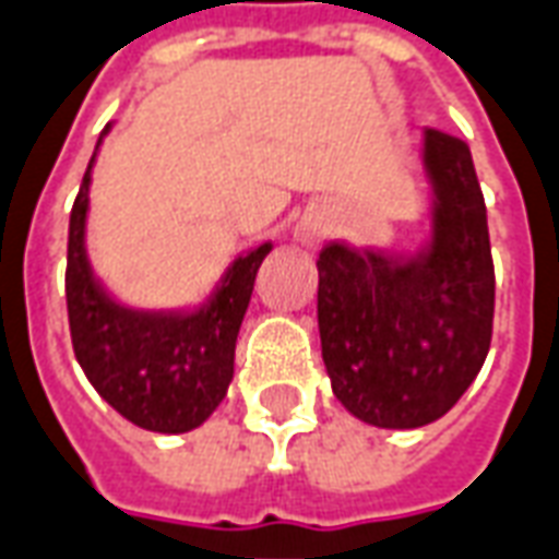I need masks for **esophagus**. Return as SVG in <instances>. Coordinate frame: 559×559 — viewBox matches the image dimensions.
Instances as JSON below:
<instances>
[{"instance_id": "34e87169", "label": "esophagus", "mask_w": 559, "mask_h": 559, "mask_svg": "<svg viewBox=\"0 0 559 559\" xmlns=\"http://www.w3.org/2000/svg\"><path fill=\"white\" fill-rule=\"evenodd\" d=\"M300 240H304V243H319V235L307 228V231H300Z\"/></svg>"}]
</instances>
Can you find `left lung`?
Segmentation results:
<instances>
[{
    "label": "left lung",
    "instance_id": "obj_1",
    "mask_svg": "<svg viewBox=\"0 0 559 559\" xmlns=\"http://www.w3.org/2000/svg\"><path fill=\"white\" fill-rule=\"evenodd\" d=\"M430 240L415 255L319 252V334L336 400L373 427L409 430L473 385L493 334L488 210L469 146L425 129Z\"/></svg>",
    "mask_w": 559,
    "mask_h": 559
}]
</instances>
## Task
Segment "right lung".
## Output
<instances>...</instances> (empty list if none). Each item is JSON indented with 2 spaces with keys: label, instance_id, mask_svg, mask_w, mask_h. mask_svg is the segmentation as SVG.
I'll list each match as a JSON object with an SVG mask.
<instances>
[{
  "label": "right lung",
  "instance_id": "obj_1",
  "mask_svg": "<svg viewBox=\"0 0 559 559\" xmlns=\"http://www.w3.org/2000/svg\"><path fill=\"white\" fill-rule=\"evenodd\" d=\"M98 146L102 138L96 153ZM96 153L86 165L69 223L66 304L71 346L86 379L122 418L153 433H186L223 403L235 376L237 331L255 273L273 247L261 243L240 255L198 312L165 316L122 307L96 283L83 247Z\"/></svg>",
  "mask_w": 559,
  "mask_h": 559
}]
</instances>
